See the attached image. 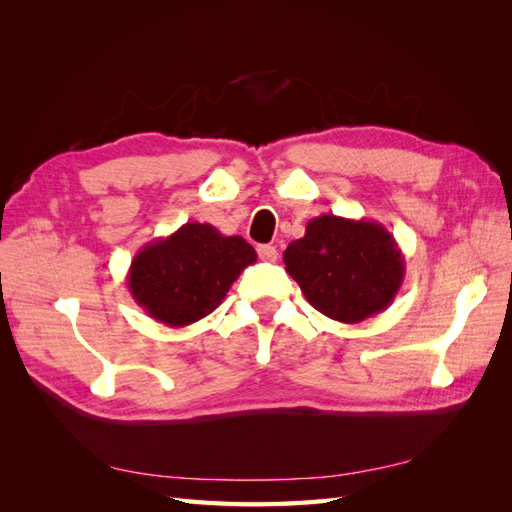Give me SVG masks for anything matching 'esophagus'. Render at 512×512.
I'll list each match as a JSON object with an SVG mask.
<instances>
[{
  "instance_id": "obj_1",
  "label": "esophagus",
  "mask_w": 512,
  "mask_h": 512,
  "mask_svg": "<svg viewBox=\"0 0 512 512\" xmlns=\"http://www.w3.org/2000/svg\"><path fill=\"white\" fill-rule=\"evenodd\" d=\"M258 256H260V260H265V262H275L277 260V250L273 245H258Z\"/></svg>"
}]
</instances>
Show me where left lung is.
<instances>
[{"mask_svg":"<svg viewBox=\"0 0 512 512\" xmlns=\"http://www.w3.org/2000/svg\"><path fill=\"white\" fill-rule=\"evenodd\" d=\"M286 271L309 305L337 322L356 324L384 312L404 284L406 260L380 222L327 213L284 252Z\"/></svg>","mask_w":512,"mask_h":512,"instance_id":"1","label":"left lung"}]
</instances>
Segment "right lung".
Here are the masks:
<instances>
[{
  "instance_id": "right-lung-1",
  "label": "right lung",
  "mask_w": 512,
  "mask_h": 512,
  "mask_svg": "<svg viewBox=\"0 0 512 512\" xmlns=\"http://www.w3.org/2000/svg\"><path fill=\"white\" fill-rule=\"evenodd\" d=\"M256 258L243 237L188 222L170 237L147 243L134 256L126 282L149 318L166 327H188L224 301L232 282Z\"/></svg>"
}]
</instances>
